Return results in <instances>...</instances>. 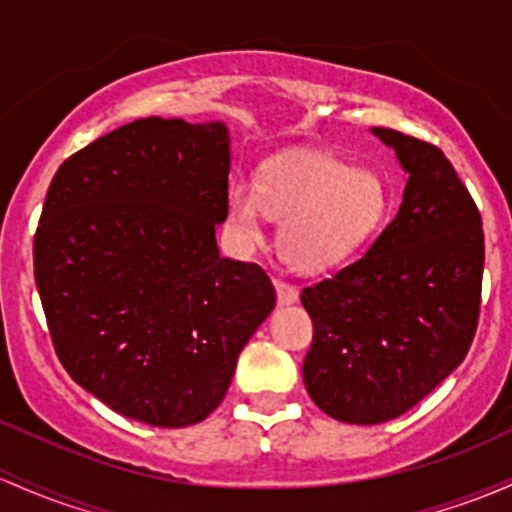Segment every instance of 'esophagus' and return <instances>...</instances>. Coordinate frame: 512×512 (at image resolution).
<instances>
[{
  "label": "esophagus",
  "instance_id": "1",
  "mask_svg": "<svg viewBox=\"0 0 512 512\" xmlns=\"http://www.w3.org/2000/svg\"><path fill=\"white\" fill-rule=\"evenodd\" d=\"M277 301L279 306H291V303L299 301V289L294 284L277 282Z\"/></svg>",
  "mask_w": 512,
  "mask_h": 512
}]
</instances>
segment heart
I'll return each mask as SVG.
<instances>
[{"instance_id":"b5f03b06","label":"heart","mask_w":512,"mask_h":512,"mask_svg":"<svg viewBox=\"0 0 512 512\" xmlns=\"http://www.w3.org/2000/svg\"><path fill=\"white\" fill-rule=\"evenodd\" d=\"M386 192L379 177L350 170L330 155H291L267 162L260 182L235 179L228 221L243 245L265 235V216L284 218L279 250L296 272L320 274L359 252L379 228Z\"/></svg>"}]
</instances>
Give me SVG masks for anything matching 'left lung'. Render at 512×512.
Instances as JSON below:
<instances>
[{
	"label": "left lung",
	"instance_id": "8db88e82",
	"mask_svg": "<svg viewBox=\"0 0 512 512\" xmlns=\"http://www.w3.org/2000/svg\"><path fill=\"white\" fill-rule=\"evenodd\" d=\"M372 133L408 177L401 209L362 260L301 291L313 320L303 384L352 425L411 411L464 362L484 277L481 216L452 162L391 128Z\"/></svg>",
	"mask_w": 512,
	"mask_h": 512
}]
</instances>
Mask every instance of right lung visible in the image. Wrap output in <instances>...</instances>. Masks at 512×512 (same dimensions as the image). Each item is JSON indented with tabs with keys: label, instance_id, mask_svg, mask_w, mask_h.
Returning a JSON list of instances; mask_svg holds the SVG:
<instances>
[{
	"label": "right lung",
	"instance_id": "right-lung-1",
	"mask_svg": "<svg viewBox=\"0 0 512 512\" xmlns=\"http://www.w3.org/2000/svg\"><path fill=\"white\" fill-rule=\"evenodd\" d=\"M228 172L226 123L150 116L50 182L33 240L50 338L65 372L126 418L201 423L277 301L265 269L218 252Z\"/></svg>",
	"mask_w": 512,
	"mask_h": 512
}]
</instances>
